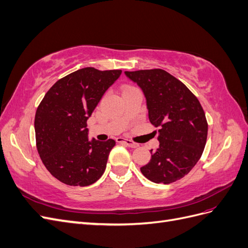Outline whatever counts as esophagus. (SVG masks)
Masks as SVG:
<instances>
[{
  "label": "esophagus",
  "mask_w": 248,
  "mask_h": 248,
  "mask_svg": "<svg viewBox=\"0 0 248 248\" xmlns=\"http://www.w3.org/2000/svg\"><path fill=\"white\" fill-rule=\"evenodd\" d=\"M116 140L118 142H124L125 145H127V146L130 147V148H138L139 147V144H137V142H133V141H131L129 140H125V139H122V138H117Z\"/></svg>",
  "instance_id": "34e87169"
}]
</instances>
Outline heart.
Here are the masks:
<instances>
[{
    "label": "heart",
    "instance_id": "heart-1",
    "mask_svg": "<svg viewBox=\"0 0 248 248\" xmlns=\"http://www.w3.org/2000/svg\"><path fill=\"white\" fill-rule=\"evenodd\" d=\"M128 88H129V87H128Z\"/></svg>",
    "mask_w": 248,
    "mask_h": 248
}]
</instances>
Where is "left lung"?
<instances>
[{
  "instance_id": "8db88e82",
  "label": "left lung",
  "mask_w": 248,
  "mask_h": 248,
  "mask_svg": "<svg viewBox=\"0 0 248 248\" xmlns=\"http://www.w3.org/2000/svg\"><path fill=\"white\" fill-rule=\"evenodd\" d=\"M146 98L149 120L159 127V148L140 168L154 183L170 184L183 178L204 151L208 124L200 101L182 81L162 69L125 71Z\"/></svg>"
}]
</instances>
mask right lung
Masks as SVG:
<instances>
[{"instance_id":"right-lung-1","label":"right lung","mask_w":248,"mask_h":248,"mask_svg":"<svg viewBox=\"0 0 248 248\" xmlns=\"http://www.w3.org/2000/svg\"><path fill=\"white\" fill-rule=\"evenodd\" d=\"M122 70L87 67L59 79L35 115L36 145L50 174L67 185L88 186L104 172L114 140H89L87 121Z\"/></svg>"}]
</instances>
